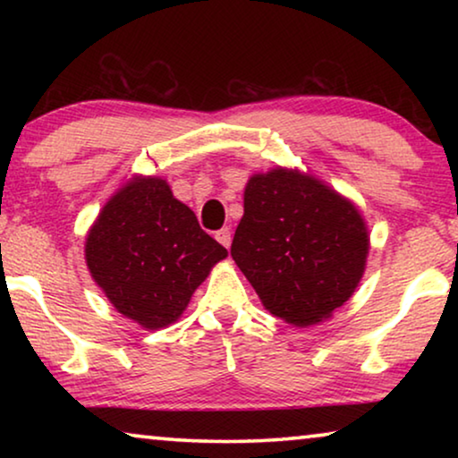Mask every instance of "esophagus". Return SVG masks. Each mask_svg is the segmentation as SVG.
I'll list each match as a JSON object with an SVG mask.
<instances>
[{
  "mask_svg": "<svg viewBox=\"0 0 458 458\" xmlns=\"http://www.w3.org/2000/svg\"><path fill=\"white\" fill-rule=\"evenodd\" d=\"M215 237H216V242H218V243H223L225 248H229V246H231V231H229L227 227H223L221 231H216Z\"/></svg>",
  "mask_w": 458,
  "mask_h": 458,
  "instance_id": "34e87169",
  "label": "esophagus"
}]
</instances>
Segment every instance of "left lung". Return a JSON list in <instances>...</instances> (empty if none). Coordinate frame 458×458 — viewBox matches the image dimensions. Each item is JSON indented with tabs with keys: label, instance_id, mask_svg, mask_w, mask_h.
Wrapping results in <instances>:
<instances>
[{
	"label": "left lung",
	"instance_id": "left-lung-1",
	"mask_svg": "<svg viewBox=\"0 0 458 458\" xmlns=\"http://www.w3.org/2000/svg\"><path fill=\"white\" fill-rule=\"evenodd\" d=\"M367 254L360 212L323 181L281 166L250 177L231 256L271 315L298 327L331 317Z\"/></svg>",
	"mask_w": 458,
	"mask_h": 458
}]
</instances>
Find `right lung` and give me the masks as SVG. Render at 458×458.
<instances>
[{"label":"right lung","mask_w":458,"mask_h":458,"mask_svg":"<svg viewBox=\"0 0 458 458\" xmlns=\"http://www.w3.org/2000/svg\"><path fill=\"white\" fill-rule=\"evenodd\" d=\"M227 250L158 177L124 183L91 225L85 260L112 306L146 329L177 321Z\"/></svg>","instance_id":"1"}]
</instances>
